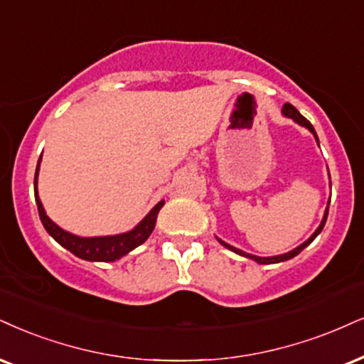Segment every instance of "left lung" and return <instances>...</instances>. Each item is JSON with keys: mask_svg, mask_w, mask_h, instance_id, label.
<instances>
[{"mask_svg": "<svg viewBox=\"0 0 364 364\" xmlns=\"http://www.w3.org/2000/svg\"><path fill=\"white\" fill-rule=\"evenodd\" d=\"M284 114L285 116H289V118H291L295 121V123H299V124H302V127H306V128H309L312 132V134L314 136L317 138V134H316V129H314V127L311 123H309V121L304 118L302 114L299 113L297 109H295L294 106L291 105H289V102H287V105L284 106ZM317 143H319V140H317ZM327 214H329V208L326 209V214H324V219H322V223H321V226L317 228L316 230V232H314V235L309 237V240L306 241V243H302L299 246V248H295V250H291V251H289V253H285V255H278V257H272V258H262V257H255V255H250V253H245V251H241V250H237V248H235V246H231V245H228V243H224V241H221L219 240V243H221L223 246H226L228 250H231V251H235V253H237V255H241V257H246V258H250V259H255V262H258V263H262V264H270V263H280V262H285V259H290V258H294V257H297V255L300 253V251H302L304 248H306V246H309L312 243L314 240H316V236L319 235V232L322 231V228H324V224H326V219H327Z\"/></svg>", "mask_w": 364, "mask_h": 364, "instance_id": "8db88e82", "label": "left lung"}]
</instances>
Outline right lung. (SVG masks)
<instances>
[{
    "label": "right lung",
    "mask_w": 364,
    "mask_h": 364,
    "mask_svg": "<svg viewBox=\"0 0 364 364\" xmlns=\"http://www.w3.org/2000/svg\"><path fill=\"white\" fill-rule=\"evenodd\" d=\"M40 159H42V156H40ZM38 165H40V160H38ZM38 165H37V172H35L33 186H35V203H37V208H38L40 221H42L43 228L47 230L48 235H50L58 245H62L64 248L69 250L70 253L75 255V257L89 259V262H114V259L124 257V255L136 248V246L145 243L148 236H150L151 231H154L156 216H159V210L161 209V205H164V200L156 204L155 208L146 214V218L143 219L136 228H134V230L123 232V235L102 236V237H79V236L70 235V232H67L64 230H60L55 223L48 219V216L43 210V205L38 199V192H37Z\"/></svg>",
    "instance_id": "1"
}]
</instances>
